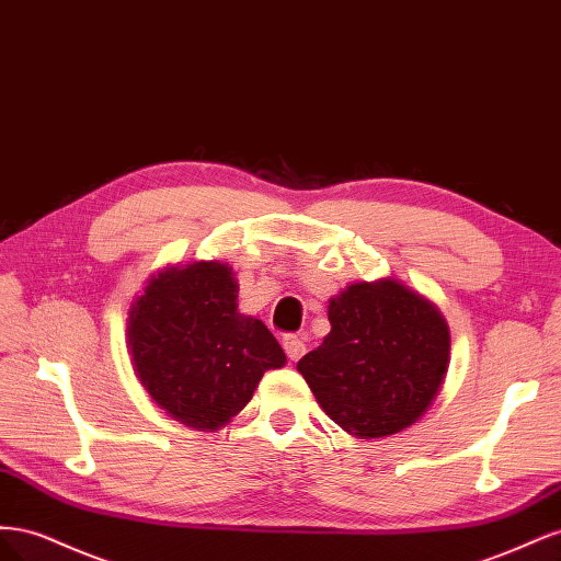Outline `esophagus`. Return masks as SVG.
<instances>
[{"label":"esophagus","mask_w":561,"mask_h":561,"mask_svg":"<svg viewBox=\"0 0 561 561\" xmlns=\"http://www.w3.org/2000/svg\"><path fill=\"white\" fill-rule=\"evenodd\" d=\"M283 348H285L287 358H290V360H299L301 355L307 353V344H304L297 334H285L283 336Z\"/></svg>","instance_id":"obj_1"}]
</instances>
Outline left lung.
Instances as JSON below:
<instances>
[{"instance_id":"8db88e82","label":"left lung","mask_w":561,"mask_h":561,"mask_svg":"<svg viewBox=\"0 0 561 561\" xmlns=\"http://www.w3.org/2000/svg\"><path fill=\"white\" fill-rule=\"evenodd\" d=\"M330 334L297 363L346 433L386 437L428 410L449 365V328L398 280L355 283L328 307Z\"/></svg>"}]
</instances>
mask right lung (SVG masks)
<instances>
[{"label": "right lung", "mask_w": 561, "mask_h": 561, "mask_svg": "<svg viewBox=\"0 0 561 561\" xmlns=\"http://www.w3.org/2000/svg\"><path fill=\"white\" fill-rule=\"evenodd\" d=\"M239 283L219 262L168 268L133 304L128 346L138 379L184 426L215 431L250 402L285 353L262 320L239 313Z\"/></svg>", "instance_id": "add662e5"}]
</instances>
